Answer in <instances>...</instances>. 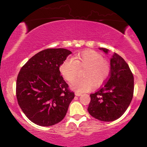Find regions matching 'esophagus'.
I'll use <instances>...</instances> for the list:
<instances>
[{"label":"esophagus","mask_w":147,"mask_h":147,"mask_svg":"<svg viewBox=\"0 0 147 147\" xmlns=\"http://www.w3.org/2000/svg\"><path fill=\"white\" fill-rule=\"evenodd\" d=\"M75 95L76 96H80L82 95V93H78V92H75Z\"/></svg>","instance_id":"34e87169"}]
</instances>
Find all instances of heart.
I'll list each match as a JSON object with an SVG mask.
<instances>
[{
  "instance_id": "b5f03b06",
  "label": "heart",
  "mask_w": 147,
  "mask_h": 147,
  "mask_svg": "<svg viewBox=\"0 0 147 147\" xmlns=\"http://www.w3.org/2000/svg\"><path fill=\"white\" fill-rule=\"evenodd\" d=\"M74 59L67 58L59 65V70L67 81L71 82L76 78L78 66L86 67L84 78L76 79L71 84L72 88L79 93L91 90L96 85L105 80L109 73V65L100 54L91 50L84 51L77 54Z\"/></svg>"
}]
</instances>
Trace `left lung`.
<instances>
[{
  "instance_id": "1",
  "label": "left lung",
  "mask_w": 147,
  "mask_h": 147,
  "mask_svg": "<svg viewBox=\"0 0 147 147\" xmlns=\"http://www.w3.org/2000/svg\"><path fill=\"white\" fill-rule=\"evenodd\" d=\"M99 49L106 54L109 51L105 48ZM134 88V76L128 65L121 56L114 53L110 59L108 80L90 94L89 114L101 121H113L121 117L132 100Z\"/></svg>"
}]
</instances>
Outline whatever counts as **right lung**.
Instances as JSON below:
<instances>
[{
	"instance_id": "add662e5",
	"label": "right lung",
	"mask_w": 147,
	"mask_h": 147,
	"mask_svg": "<svg viewBox=\"0 0 147 147\" xmlns=\"http://www.w3.org/2000/svg\"><path fill=\"white\" fill-rule=\"evenodd\" d=\"M72 53L65 49H47L32 56L17 78L20 108L32 123L53 126L65 116L74 93L60 75L59 65Z\"/></svg>"
}]
</instances>
